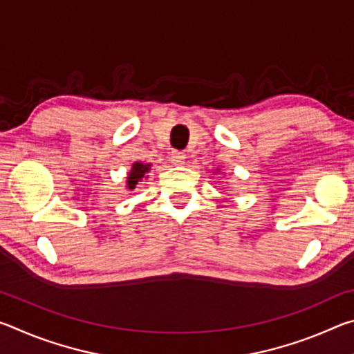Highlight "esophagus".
Listing matches in <instances>:
<instances>
[{
  "mask_svg": "<svg viewBox=\"0 0 354 354\" xmlns=\"http://www.w3.org/2000/svg\"><path fill=\"white\" fill-rule=\"evenodd\" d=\"M170 160L173 165H183L185 162V153L183 151H173L170 154Z\"/></svg>",
  "mask_w": 354,
  "mask_h": 354,
  "instance_id": "esophagus-1",
  "label": "esophagus"
}]
</instances>
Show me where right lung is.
<instances>
[{
	"instance_id": "1",
	"label": "right lung",
	"mask_w": 354,
	"mask_h": 354,
	"mask_svg": "<svg viewBox=\"0 0 354 354\" xmlns=\"http://www.w3.org/2000/svg\"><path fill=\"white\" fill-rule=\"evenodd\" d=\"M149 164H140V162H136L133 165V170H131V173L128 175V187L129 189H134L136 184L142 181V178L145 176V173L149 170Z\"/></svg>"
}]
</instances>
